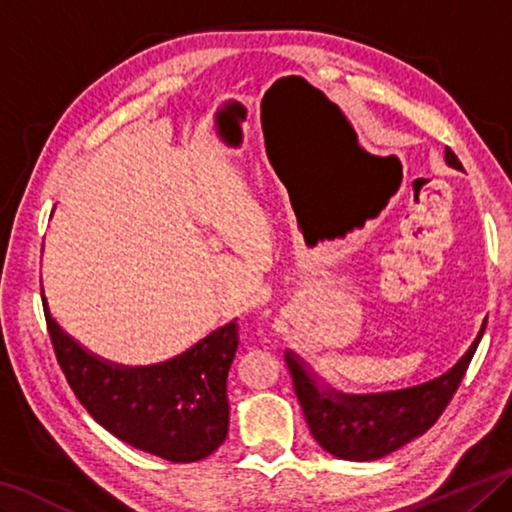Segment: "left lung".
I'll return each mask as SVG.
<instances>
[{"mask_svg": "<svg viewBox=\"0 0 512 512\" xmlns=\"http://www.w3.org/2000/svg\"><path fill=\"white\" fill-rule=\"evenodd\" d=\"M444 159L451 168L462 170L460 159L451 148H446ZM485 323L488 321H483L474 344L456 367L440 378L399 389V392L342 394L337 389L319 385L314 373L294 353L287 351V367L314 440L332 456L364 462L383 458L424 435L440 419L465 378L469 362L483 337Z\"/></svg>", "mask_w": 512, "mask_h": 512, "instance_id": "left-lung-1", "label": "left lung"}]
</instances>
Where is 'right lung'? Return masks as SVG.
<instances>
[{"mask_svg":"<svg viewBox=\"0 0 512 512\" xmlns=\"http://www.w3.org/2000/svg\"><path fill=\"white\" fill-rule=\"evenodd\" d=\"M43 294V287H40ZM56 362L79 403L118 440L170 462H196L227 437V371L239 346L237 321L152 367L95 358L61 330L43 296Z\"/></svg>","mask_w":512,"mask_h":512,"instance_id":"right-lung-1","label":"right lung"}]
</instances>
